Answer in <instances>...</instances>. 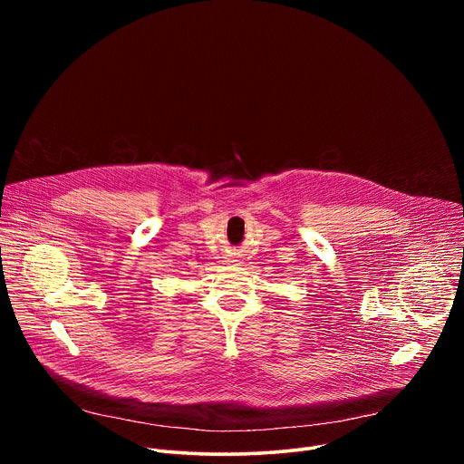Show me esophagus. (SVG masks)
<instances>
[{"label": "esophagus", "mask_w": 464, "mask_h": 464, "mask_svg": "<svg viewBox=\"0 0 464 464\" xmlns=\"http://www.w3.org/2000/svg\"><path fill=\"white\" fill-rule=\"evenodd\" d=\"M227 262H235V264H238V260L235 258V256H231V258H227Z\"/></svg>", "instance_id": "1"}]
</instances>
